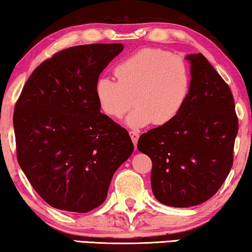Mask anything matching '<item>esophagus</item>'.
<instances>
[{
	"instance_id": "34e87169",
	"label": "esophagus",
	"mask_w": 252,
	"mask_h": 252,
	"mask_svg": "<svg viewBox=\"0 0 252 252\" xmlns=\"http://www.w3.org/2000/svg\"><path fill=\"white\" fill-rule=\"evenodd\" d=\"M129 134H130L131 139H132V142H133V145L136 146V145H137V142H138L139 132H138V131H136V130H131V131H129Z\"/></svg>"
}]
</instances>
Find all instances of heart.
Masks as SVG:
<instances>
[{"label": "heart", "mask_w": 252, "mask_h": 252, "mask_svg": "<svg viewBox=\"0 0 252 252\" xmlns=\"http://www.w3.org/2000/svg\"><path fill=\"white\" fill-rule=\"evenodd\" d=\"M118 80L100 77L95 85L97 102L105 114L120 119L134 107L126 123L132 129L150 123L164 125L174 118L188 98L191 76L181 56L146 48L115 67Z\"/></svg>", "instance_id": "heart-1"}]
</instances>
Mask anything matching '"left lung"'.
Returning a JSON list of instances; mask_svg holds the SVG:
<instances>
[{
    "instance_id": "1",
    "label": "left lung",
    "mask_w": 252,
    "mask_h": 252,
    "mask_svg": "<svg viewBox=\"0 0 252 252\" xmlns=\"http://www.w3.org/2000/svg\"><path fill=\"white\" fill-rule=\"evenodd\" d=\"M190 62L191 87L173 119L141 134L137 147L153 162L152 190L171 207L212 198L233 165L239 123L228 85L201 53Z\"/></svg>"
}]
</instances>
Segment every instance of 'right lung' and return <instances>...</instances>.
<instances>
[{"mask_svg":"<svg viewBox=\"0 0 252 252\" xmlns=\"http://www.w3.org/2000/svg\"><path fill=\"white\" fill-rule=\"evenodd\" d=\"M122 51V44L65 48L40 63L22 88L13 114L18 163L52 207H98L133 152L127 131L100 113L95 94L99 74Z\"/></svg>","mask_w":252,"mask_h":252,"instance_id":"right-lung-1","label":"right lung"}]
</instances>
